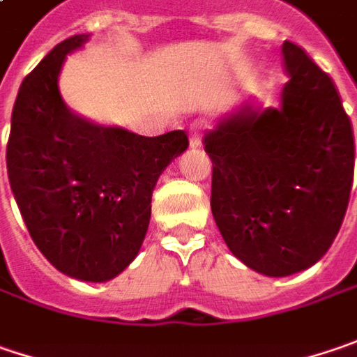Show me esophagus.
Here are the masks:
<instances>
[{
	"mask_svg": "<svg viewBox=\"0 0 357 357\" xmlns=\"http://www.w3.org/2000/svg\"><path fill=\"white\" fill-rule=\"evenodd\" d=\"M201 130H203V124H201V122H195V124H190V128H188V140H190V146H192V149L201 146Z\"/></svg>",
	"mask_w": 357,
	"mask_h": 357,
	"instance_id": "esophagus-1",
	"label": "esophagus"
}]
</instances>
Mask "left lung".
Returning <instances> with one entry per match:
<instances>
[{
    "label": "left lung",
    "instance_id": "8db88e82",
    "mask_svg": "<svg viewBox=\"0 0 357 357\" xmlns=\"http://www.w3.org/2000/svg\"><path fill=\"white\" fill-rule=\"evenodd\" d=\"M281 106L247 100L206 130L211 211L227 247L267 277L305 271L335 239L354 181V130L330 76L283 42Z\"/></svg>",
    "mask_w": 357,
    "mask_h": 357
}]
</instances>
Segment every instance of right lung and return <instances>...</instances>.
Here are the masks:
<instances>
[{"instance_id":"obj_1","label":"right lung","mask_w":357,"mask_h":357,"mask_svg":"<svg viewBox=\"0 0 357 357\" xmlns=\"http://www.w3.org/2000/svg\"><path fill=\"white\" fill-rule=\"evenodd\" d=\"M88 40H63L24 78L6 158L9 187L42 255L63 275L104 283L138 255L152 190L188 138L183 130L138 136L74 114L58 80L66 56Z\"/></svg>"}]
</instances>
